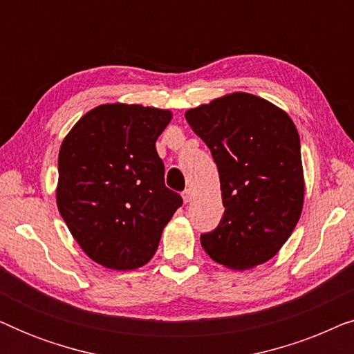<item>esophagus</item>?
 Wrapping results in <instances>:
<instances>
[{
	"label": "esophagus",
	"mask_w": 354,
	"mask_h": 354,
	"mask_svg": "<svg viewBox=\"0 0 354 354\" xmlns=\"http://www.w3.org/2000/svg\"><path fill=\"white\" fill-rule=\"evenodd\" d=\"M182 198L185 203H190L193 200V192L190 190V188H187V190L182 193Z\"/></svg>",
	"instance_id": "esophagus-1"
}]
</instances>
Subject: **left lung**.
Returning a JSON list of instances; mask_svg holds the SVG:
<instances>
[{
  "instance_id": "1",
  "label": "left lung",
  "mask_w": 354,
  "mask_h": 354,
  "mask_svg": "<svg viewBox=\"0 0 354 354\" xmlns=\"http://www.w3.org/2000/svg\"><path fill=\"white\" fill-rule=\"evenodd\" d=\"M187 122L211 149L224 216L201 246L216 263L245 270L277 254L304 200L299 135L288 114L250 93L188 109Z\"/></svg>"
}]
</instances>
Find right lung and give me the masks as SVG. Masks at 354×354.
<instances>
[{
	"mask_svg": "<svg viewBox=\"0 0 354 354\" xmlns=\"http://www.w3.org/2000/svg\"><path fill=\"white\" fill-rule=\"evenodd\" d=\"M167 109L101 104L77 122L57 158L56 201L86 256L108 269L132 270L156 253L182 196L164 183L156 140Z\"/></svg>",
	"mask_w": 354,
	"mask_h": 354,
	"instance_id": "add662e5",
	"label": "right lung"
}]
</instances>
